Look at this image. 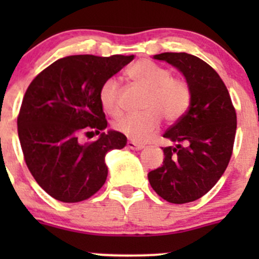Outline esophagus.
I'll return each instance as SVG.
<instances>
[{"mask_svg":"<svg viewBox=\"0 0 259 259\" xmlns=\"http://www.w3.org/2000/svg\"><path fill=\"white\" fill-rule=\"evenodd\" d=\"M126 146L129 149H132V150H140V149L144 148V145H143V144H139V143H135V142H133V140H129V142L126 143Z\"/></svg>","mask_w":259,"mask_h":259,"instance_id":"esophagus-1","label":"esophagus"}]
</instances>
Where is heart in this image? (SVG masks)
Wrapping results in <instances>:
<instances>
[{
  "label": "heart",
  "mask_w": 259,
  "mask_h": 259,
  "mask_svg": "<svg viewBox=\"0 0 259 259\" xmlns=\"http://www.w3.org/2000/svg\"><path fill=\"white\" fill-rule=\"evenodd\" d=\"M127 76L148 91L144 114L125 115L114 122L116 132L134 142H148L159 129L161 117L166 122H176L184 116L192 103V89L180 77L173 76L169 69L150 60H139L127 69ZM99 100L108 114H121L120 82L109 77L99 90Z\"/></svg>",
  "instance_id": "b5f03b06"
}]
</instances>
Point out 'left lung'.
Segmentation results:
<instances>
[{
  "instance_id": "obj_1",
  "label": "left lung",
  "mask_w": 259,
  "mask_h": 259,
  "mask_svg": "<svg viewBox=\"0 0 259 259\" xmlns=\"http://www.w3.org/2000/svg\"><path fill=\"white\" fill-rule=\"evenodd\" d=\"M154 59L179 69L192 89L188 111L164 134L177 145L161 148L163 165L148 174L159 197L184 204L207 194L228 166L237 130L236 109L223 80L202 59L185 52H163Z\"/></svg>"
}]
</instances>
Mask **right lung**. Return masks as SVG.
<instances>
[{
    "label": "right lung",
    "mask_w": 259,
    "mask_h": 259,
    "mask_svg": "<svg viewBox=\"0 0 259 259\" xmlns=\"http://www.w3.org/2000/svg\"><path fill=\"white\" fill-rule=\"evenodd\" d=\"M134 55H74L60 59L35 77L17 116L23 159L37 184L55 199L77 203L99 192L108 177L105 155L126 137L103 133L108 126L99 90ZM99 135L83 143L82 136Z\"/></svg>",
    "instance_id": "obj_1"
}]
</instances>
